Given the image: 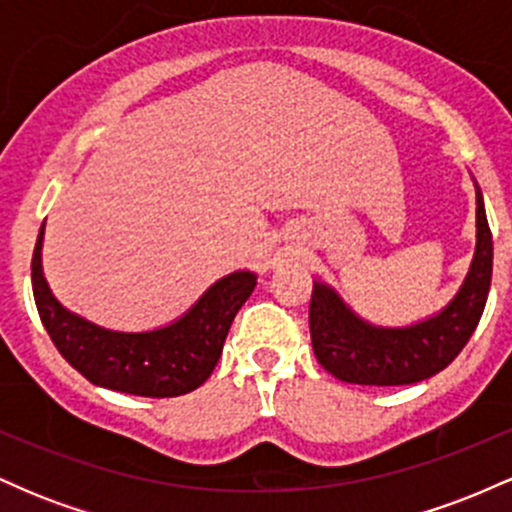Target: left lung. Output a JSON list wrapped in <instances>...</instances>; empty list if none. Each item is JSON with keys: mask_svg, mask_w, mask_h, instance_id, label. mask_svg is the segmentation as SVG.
<instances>
[{"mask_svg": "<svg viewBox=\"0 0 512 512\" xmlns=\"http://www.w3.org/2000/svg\"><path fill=\"white\" fill-rule=\"evenodd\" d=\"M493 269V240L477 187V250L457 296L409 327H375L361 320L327 284L313 286L310 339L320 366L351 385H411L448 368L477 330Z\"/></svg>", "mask_w": 512, "mask_h": 512, "instance_id": "8db88e82", "label": "left lung"}]
</instances>
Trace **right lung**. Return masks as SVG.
<instances>
[{"mask_svg": "<svg viewBox=\"0 0 512 512\" xmlns=\"http://www.w3.org/2000/svg\"><path fill=\"white\" fill-rule=\"evenodd\" d=\"M45 223L33 250L31 281L38 315L52 344L88 383L139 397H178L197 390L219 363L223 342L257 276L233 272L209 286L180 320L151 332H113L69 313L43 276Z\"/></svg>", "mask_w": 512, "mask_h": 512, "instance_id": "obj_1", "label": "right lung"}]
</instances>
